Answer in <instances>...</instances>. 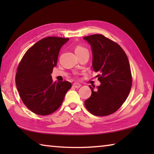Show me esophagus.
Masks as SVG:
<instances>
[{"mask_svg":"<svg viewBox=\"0 0 154 154\" xmlns=\"http://www.w3.org/2000/svg\"><path fill=\"white\" fill-rule=\"evenodd\" d=\"M72 86H73L75 88H79L82 86V85H81L80 83H74L73 84H72Z\"/></svg>","mask_w":154,"mask_h":154,"instance_id":"1","label":"esophagus"}]
</instances>
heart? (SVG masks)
Here are the masks:
<instances>
[{
	"label": "heart",
	"mask_w": 154,
	"mask_h": 154,
	"mask_svg": "<svg viewBox=\"0 0 154 154\" xmlns=\"http://www.w3.org/2000/svg\"><path fill=\"white\" fill-rule=\"evenodd\" d=\"M75 53H76V54H81V53H82V52H84V51H88L86 48L82 45H77L76 48H75Z\"/></svg>",
	"instance_id": "b5f03b06"
}]
</instances>
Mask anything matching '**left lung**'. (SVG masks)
<instances>
[{"label": "left lung", "mask_w": 154, "mask_h": 154, "mask_svg": "<svg viewBox=\"0 0 154 154\" xmlns=\"http://www.w3.org/2000/svg\"><path fill=\"white\" fill-rule=\"evenodd\" d=\"M92 49L93 71L98 72L101 83L97 90L90 85L91 96L85 101L88 111L96 116L115 113L126 100L131 90L132 77L128 59L118 43L103 35L83 37Z\"/></svg>", "instance_id": "1"}]
</instances>
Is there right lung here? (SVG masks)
<instances>
[{
    "label": "right lung",
    "mask_w": 154,
    "mask_h": 154,
    "mask_svg": "<svg viewBox=\"0 0 154 154\" xmlns=\"http://www.w3.org/2000/svg\"><path fill=\"white\" fill-rule=\"evenodd\" d=\"M69 38L48 36L28 49L17 68L15 84L22 102L36 114L55 112L71 88L67 81L53 82L51 74L56 66L60 49Z\"/></svg>",
    "instance_id": "1"
}]
</instances>
